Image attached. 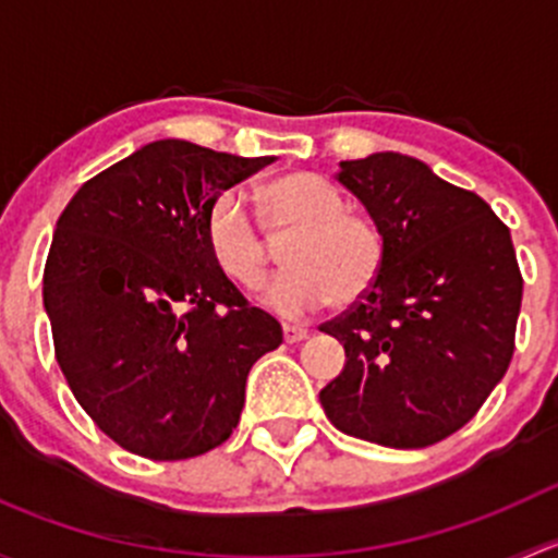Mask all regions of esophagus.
<instances>
[{"instance_id":"esophagus-1","label":"esophagus","mask_w":558,"mask_h":558,"mask_svg":"<svg viewBox=\"0 0 558 558\" xmlns=\"http://www.w3.org/2000/svg\"><path fill=\"white\" fill-rule=\"evenodd\" d=\"M283 337L286 342H300L307 337L305 326H296V324H283Z\"/></svg>"}]
</instances>
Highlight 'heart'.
<instances>
[{"instance_id":"b5f03b06","label":"heart","mask_w":558,"mask_h":558,"mask_svg":"<svg viewBox=\"0 0 558 558\" xmlns=\"http://www.w3.org/2000/svg\"><path fill=\"white\" fill-rule=\"evenodd\" d=\"M262 221L283 240L289 269L264 289V302L286 315L324 302L345 307L367 294L386 264V238L373 218L345 210L335 183L313 172H283L258 189ZM207 243L223 272L245 289L264 283L272 264L267 238L240 202L221 194L207 216Z\"/></svg>"}]
</instances>
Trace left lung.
Masks as SVG:
<instances>
[{
	"instance_id": "obj_1",
	"label": "left lung",
	"mask_w": 558,
	"mask_h": 558,
	"mask_svg": "<svg viewBox=\"0 0 558 558\" xmlns=\"http://www.w3.org/2000/svg\"><path fill=\"white\" fill-rule=\"evenodd\" d=\"M337 180L384 232L386 264L351 311L320 324L345 348L320 404L359 440L435 446L477 413L513 359L523 280L510 229L413 156L340 161Z\"/></svg>"
}]
</instances>
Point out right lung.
I'll return each instance as SVG.
<instances>
[{"mask_svg": "<svg viewBox=\"0 0 558 558\" xmlns=\"http://www.w3.org/2000/svg\"><path fill=\"white\" fill-rule=\"evenodd\" d=\"M272 161L156 140L86 180L56 221L43 275L56 362L126 451L178 461L221 446L247 373L283 342L207 243L213 202Z\"/></svg>", "mask_w": 558, "mask_h": 558, "instance_id": "1", "label": "right lung"}]
</instances>
